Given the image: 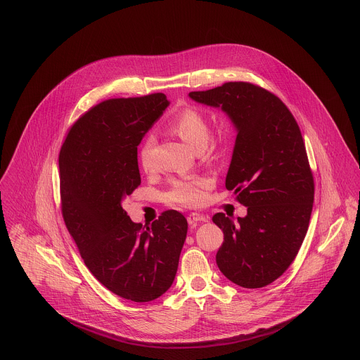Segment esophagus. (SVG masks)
<instances>
[{
  "mask_svg": "<svg viewBox=\"0 0 360 360\" xmlns=\"http://www.w3.org/2000/svg\"><path fill=\"white\" fill-rule=\"evenodd\" d=\"M187 220H188V223L191 224V226H195L197 223H204V221H207V217H206L205 214H200V213H190L188 214V217H187Z\"/></svg>",
  "mask_w": 360,
  "mask_h": 360,
  "instance_id": "34e87169",
  "label": "esophagus"
}]
</instances>
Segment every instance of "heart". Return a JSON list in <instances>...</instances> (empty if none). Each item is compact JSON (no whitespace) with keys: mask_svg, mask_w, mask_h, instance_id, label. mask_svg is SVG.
<instances>
[{"mask_svg":"<svg viewBox=\"0 0 360 360\" xmlns=\"http://www.w3.org/2000/svg\"><path fill=\"white\" fill-rule=\"evenodd\" d=\"M170 130L187 143L193 150L206 148L209 141V126L205 119L194 109L183 110L170 124ZM154 137L148 136L140 147V163L148 170L153 166V148ZM212 181L207 177H194L188 180L176 181L167 194V200L172 204L179 205L200 206L204 204L206 190L210 188Z\"/></svg>","mask_w":360,"mask_h":360,"instance_id":"obj_1","label":"heart"}]
</instances>
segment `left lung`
Instances as JSON below:
<instances>
[{
	"mask_svg": "<svg viewBox=\"0 0 360 360\" xmlns=\"http://www.w3.org/2000/svg\"><path fill=\"white\" fill-rule=\"evenodd\" d=\"M188 97L224 112L237 133L226 188L248 209L237 221L212 217L224 234L216 263L240 287H264L288 269L308 231L314 184L301 130L280 98L251 83Z\"/></svg>",
	"mask_w": 360,
	"mask_h": 360,
	"instance_id": "1",
	"label": "left lung"
}]
</instances>
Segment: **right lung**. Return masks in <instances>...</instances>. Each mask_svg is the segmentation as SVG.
<instances>
[{"label":"right lung","mask_w":360,"mask_h":360,"mask_svg":"<svg viewBox=\"0 0 360 360\" xmlns=\"http://www.w3.org/2000/svg\"><path fill=\"white\" fill-rule=\"evenodd\" d=\"M169 103L160 93L98 103L72 126L59 153L65 224L93 276L133 302L172 287L188 229L177 210L144 230L123 209L141 183L137 147Z\"/></svg>","instance_id":"1"}]
</instances>
